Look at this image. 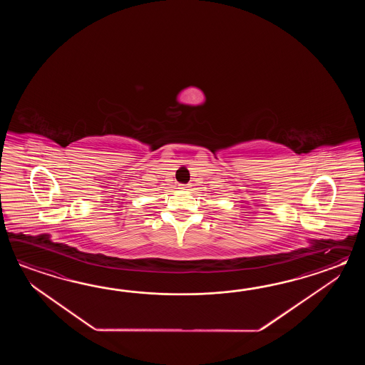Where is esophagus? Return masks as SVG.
<instances>
[{
    "label": "esophagus",
    "mask_w": 365,
    "mask_h": 365,
    "mask_svg": "<svg viewBox=\"0 0 365 365\" xmlns=\"http://www.w3.org/2000/svg\"><path fill=\"white\" fill-rule=\"evenodd\" d=\"M189 187H190V184H180V189H182V190H189Z\"/></svg>",
    "instance_id": "34e87169"
}]
</instances>
